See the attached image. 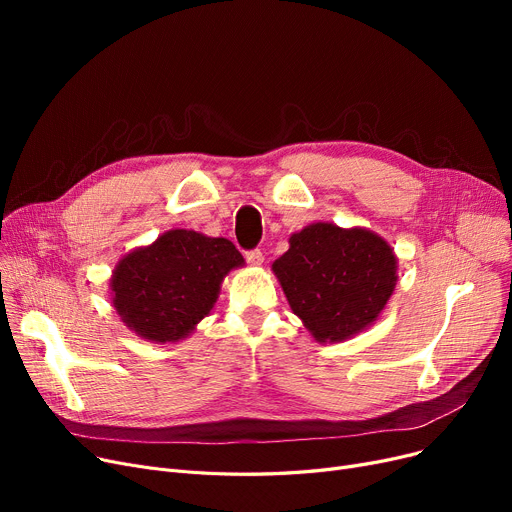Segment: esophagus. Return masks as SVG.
I'll return each instance as SVG.
<instances>
[{"label":"esophagus","mask_w":512,"mask_h":512,"mask_svg":"<svg viewBox=\"0 0 512 512\" xmlns=\"http://www.w3.org/2000/svg\"><path fill=\"white\" fill-rule=\"evenodd\" d=\"M247 261H249L253 267H261V265H263V253H261L259 249L249 251V253H247Z\"/></svg>","instance_id":"obj_1"}]
</instances>
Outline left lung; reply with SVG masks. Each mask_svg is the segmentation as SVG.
<instances>
[{
  "mask_svg": "<svg viewBox=\"0 0 512 512\" xmlns=\"http://www.w3.org/2000/svg\"><path fill=\"white\" fill-rule=\"evenodd\" d=\"M274 261L286 301L319 344L344 342L373 326L398 282L388 240L369 228L315 222L288 238Z\"/></svg>",
  "mask_w": 512,
  "mask_h": 512,
  "instance_id": "1",
  "label": "left lung"
}]
</instances>
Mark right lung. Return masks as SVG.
I'll list each match as a JSON object with an SVG mask.
<instances>
[{
  "instance_id": "right-lung-1",
  "label": "right lung",
  "mask_w": 512,
  "mask_h": 512,
  "mask_svg": "<svg viewBox=\"0 0 512 512\" xmlns=\"http://www.w3.org/2000/svg\"><path fill=\"white\" fill-rule=\"evenodd\" d=\"M245 265L228 238L168 230L126 253L110 278L112 305L124 326L155 342L191 336L220 297L224 278Z\"/></svg>"
}]
</instances>
